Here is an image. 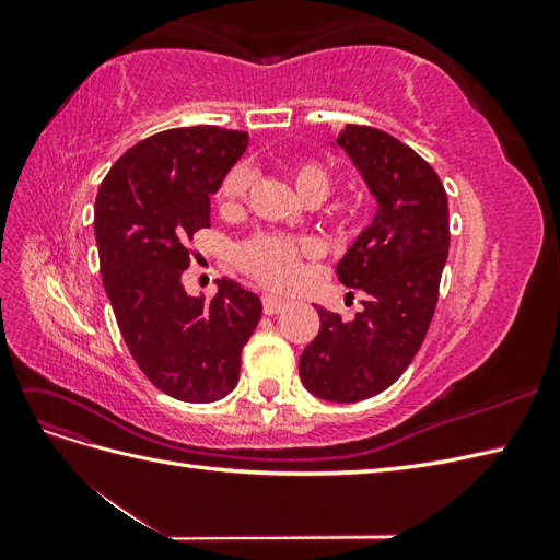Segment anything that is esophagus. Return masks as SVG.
<instances>
[{
    "label": "esophagus",
    "instance_id": "34e87169",
    "mask_svg": "<svg viewBox=\"0 0 560 560\" xmlns=\"http://www.w3.org/2000/svg\"><path fill=\"white\" fill-rule=\"evenodd\" d=\"M264 313L266 315H278L280 311L287 308V301L284 299H278V296H270V294H264Z\"/></svg>",
    "mask_w": 560,
    "mask_h": 560
}]
</instances>
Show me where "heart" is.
<instances>
[{
    "label": "heart",
    "mask_w": 560,
    "mask_h": 560,
    "mask_svg": "<svg viewBox=\"0 0 560 560\" xmlns=\"http://www.w3.org/2000/svg\"><path fill=\"white\" fill-rule=\"evenodd\" d=\"M290 173L301 198H327L331 189V177L319 163L299 161L292 165ZM249 167L245 163L233 165L224 175L222 184H219L217 198L222 200L224 206L241 202L249 189ZM315 254L317 243L313 238H287V235L259 233L238 247V261L247 273L261 280L264 284L282 290V287H290L299 278L301 261L306 257H315Z\"/></svg>",
    "instance_id": "obj_1"
}]
</instances>
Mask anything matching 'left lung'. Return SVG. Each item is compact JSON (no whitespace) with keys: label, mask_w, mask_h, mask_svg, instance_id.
Listing matches in <instances>:
<instances>
[{"label":"left lung","mask_w":560,"mask_h":560,"mask_svg":"<svg viewBox=\"0 0 560 560\" xmlns=\"http://www.w3.org/2000/svg\"><path fill=\"white\" fill-rule=\"evenodd\" d=\"M341 147L378 210L338 261L346 287L364 292L362 313L343 319L317 308L319 334L299 374L319 399L362 401L393 385L422 346L448 257L444 184L411 147L369 126H346Z\"/></svg>","instance_id":"8db88e82"}]
</instances>
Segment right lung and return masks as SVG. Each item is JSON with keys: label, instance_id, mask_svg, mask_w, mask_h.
I'll list each match as a JSON object with an SVG mask.
<instances>
[{"label": "right lung", "instance_id": "add662e5", "mask_svg": "<svg viewBox=\"0 0 560 560\" xmlns=\"http://www.w3.org/2000/svg\"><path fill=\"white\" fill-rule=\"evenodd\" d=\"M247 132L217 126L151 135L118 159L95 198L105 292L124 341L161 393L208 404L238 385L241 352L261 301L238 282L189 296V241L210 226V196L247 149Z\"/></svg>", "mask_w": 560, "mask_h": 560}]
</instances>
